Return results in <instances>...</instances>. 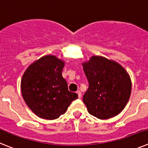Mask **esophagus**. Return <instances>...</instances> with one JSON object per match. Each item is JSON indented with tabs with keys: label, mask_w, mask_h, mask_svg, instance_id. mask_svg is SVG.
<instances>
[{
	"label": "esophagus",
	"mask_w": 148,
	"mask_h": 148,
	"mask_svg": "<svg viewBox=\"0 0 148 148\" xmlns=\"http://www.w3.org/2000/svg\"><path fill=\"white\" fill-rule=\"evenodd\" d=\"M77 94H78V96L79 99H81V97H82V92H80V91H77Z\"/></svg>",
	"instance_id": "1"
}]
</instances>
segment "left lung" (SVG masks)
Listing matches in <instances>:
<instances>
[{
	"label": "left lung",
	"instance_id": "8db88e82",
	"mask_svg": "<svg viewBox=\"0 0 148 148\" xmlns=\"http://www.w3.org/2000/svg\"><path fill=\"white\" fill-rule=\"evenodd\" d=\"M82 65L89 83L83 102L89 113L100 119L117 116L131 93L128 73L117 62L101 56H92Z\"/></svg>",
	"mask_w": 148,
	"mask_h": 148
}]
</instances>
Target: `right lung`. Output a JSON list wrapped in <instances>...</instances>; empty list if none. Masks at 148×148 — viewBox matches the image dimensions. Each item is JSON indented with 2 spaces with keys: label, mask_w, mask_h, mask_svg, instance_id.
Returning <instances> with one entry per match:
<instances>
[{
  "label": "right lung",
  "mask_w": 148,
  "mask_h": 148,
  "mask_svg": "<svg viewBox=\"0 0 148 148\" xmlns=\"http://www.w3.org/2000/svg\"><path fill=\"white\" fill-rule=\"evenodd\" d=\"M64 62L54 56H46L30 65L23 74L21 88L31 110L40 118L53 120L65 113L75 92L68 90L62 76Z\"/></svg>",
  "instance_id": "obj_1"
}]
</instances>
